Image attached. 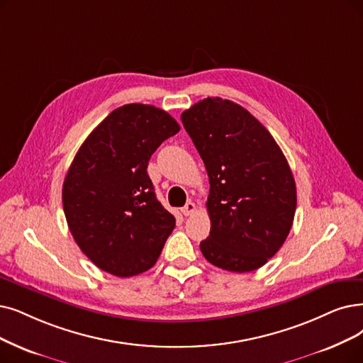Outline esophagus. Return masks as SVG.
Segmentation results:
<instances>
[{
    "label": "esophagus",
    "instance_id": "1",
    "mask_svg": "<svg viewBox=\"0 0 363 363\" xmlns=\"http://www.w3.org/2000/svg\"><path fill=\"white\" fill-rule=\"evenodd\" d=\"M195 211H196V206L194 204V202H186V206L182 208V213H183V216H192V214H195Z\"/></svg>",
    "mask_w": 363,
    "mask_h": 363
}]
</instances>
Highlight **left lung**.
Listing matches in <instances>:
<instances>
[{
  "instance_id": "8db88e82",
  "label": "left lung",
  "mask_w": 363,
  "mask_h": 363,
  "mask_svg": "<svg viewBox=\"0 0 363 363\" xmlns=\"http://www.w3.org/2000/svg\"><path fill=\"white\" fill-rule=\"evenodd\" d=\"M204 161L210 235L199 249L214 267L250 272L280 250L296 210L291 167L268 129L229 99L206 98L182 113Z\"/></svg>"
}]
</instances>
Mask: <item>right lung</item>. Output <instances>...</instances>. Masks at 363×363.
Returning a JSON list of instances; mask_svg holds the SVG:
<instances>
[{"label": "right lung", "mask_w": 363, "mask_h": 363, "mask_svg": "<svg viewBox=\"0 0 363 363\" xmlns=\"http://www.w3.org/2000/svg\"><path fill=\"white\" fill-rule=\"evenodd\" d=\"M180 125L149 104L113 110L80 146L62 186L72 238L92 262L116 277L150 269L176 226L156 199L149 159Z\"/></svg>", "instance_id": "1"}]
</instances>
